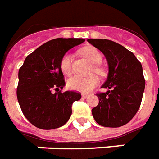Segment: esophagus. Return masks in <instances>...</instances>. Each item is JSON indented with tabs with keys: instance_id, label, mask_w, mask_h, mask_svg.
Wrapping results in <instances>:
<instances>
[{
	"instance_id": "obj_1",
	"label": "esophagus",
	"mask_w": 159,
	"mask_h": 159,
	"mask_svg": "<svg viewBox=\"0 0 159 159\" xmlns=\"http://www.w3.org/2000/svg\"><path fill=\"white\" fill-rule=\"evenodd\" d=\"M83 99H87V98H89V94H86V93H83V95H82Z\"/></svg>"
}]
</instances>
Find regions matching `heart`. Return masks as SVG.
I'll use <instances>...</instances> for the list:
<instances>
[{"mask_svg": "<svg viewBox=\"0 0 159 159\" xmlns=\"http://www.w3.org/2000/svg\"><path fill=\"white\" fill-rule=\"evenodd\" d=\"M81 52L89 61L93 64L92 71L98 73L99 75H103L104 70L98 66L102 60V55L100 51L92 46L86 47L81 50ZM71 61L72 57L69 52L65 53L60 60V69L65 75H70L71 73ZM99 77L95 75L83 77L80 76H74L67 81V87L70 89L78 91L81 93H88L99 84Z\"/></svg>", "mask_w": 159, "mask_h": 159, "instance_id": "1", "label": "heart"}]
</instances>
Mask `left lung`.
I'll use <instances>...</instances> for the list:
<instances>
[{
    "label": "left lung",
    "instance_id": "obj_1",
    "mask_svg": "<svg viewBox=\"0 0 159 159\" xmlns=\"http://www.w3.org/2000/svg\"><path fill=\"white\" fill-rule=\"evenodd\" d=\"M91 45L107 58L109 73L102 88L106 93H97L98 106L92 109L97 123L117 128L129 122L139 110L145 89V78L140 62L133 52L107 39H88Z\"/></svg>",
    "mask_w": 159,
    "mask_h": 159
}]
</instances>
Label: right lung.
Here are the masks:
<instances>
[{
    "label": "right lung",
    "instance_id": "1",
    "mask_svg": "<svg viewBox=\"0 0 159 159\" xmlns=\"http://www.w3.org/2000/svg\"><path fill=\"white\" fill-rule=\"evenodd\" d=\"M83 42L82 38L51 40L27 56L20 67L17 98L23 114L36 128L63 126L70 117L73 102L81 99L75 91L62 92L66 82L59 65L68 50Z\"/></svg>",
    "mask_w": 159,
    "mask_h": 159
}]
</instances>
